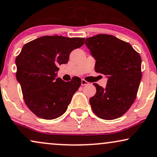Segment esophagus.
Returning a JSON list of instances; mask_svg holds the SVG:
<instances>
[{
    "label": "esophagus",
    "mask_w": 157,
    "mask_h": 157,
    "mask_svg": "<svg viewBox=\"0 0 157 157\" xmlns=\"http://www.w3.org/2000/svg\"><path fill=\"white\" fill-rule=\"evenodd\" d=\"M88 84H89L88 82H87V81L85 80L84 79H82V80H81V85L84 86V85H87Z\"/></svg>",
    "instance_id": "34e87169"
}]
</instances>
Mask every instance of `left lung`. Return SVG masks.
Segmentation results:
<instances>
[{
    "label": "left lung",
    "instance_id": "left-lung-1",
    "mask_svg": "<svg viewBox=\"0 0 157 157\" xmlns=\"http://www.w3.org/2000/svg\"><path fill=\"white\" fill-rule=\"evenodd\" d=\"M96 60V72L105 75L106 87L94 83L96 93L89 102L96 116L113 120L126 113L134 102L141 80V58L131 45L108 34L85 39Z\"/></svg>",
    "mask_w": 157,
    "mask_h": 157
}]
</instances>
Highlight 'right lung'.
<instances>
[{"label": "right lung", "mask_w": 157, "mask_h": 157, "mask_svg": "<svg viewBox=\"0 0 157 157\" xmlns=\"http://www.w3.org/2000/svg\"><path fill=\"white\" fill-rule=\"evenodd\" d=\"M85 38L44 36L27 43L16 59V79L27 107L39 118L52 120L64 114L81 85L79 77L64 82L57 77L59 65Z\"/></svg>", "instance_id": "right-lung-1"}]
</instances>
